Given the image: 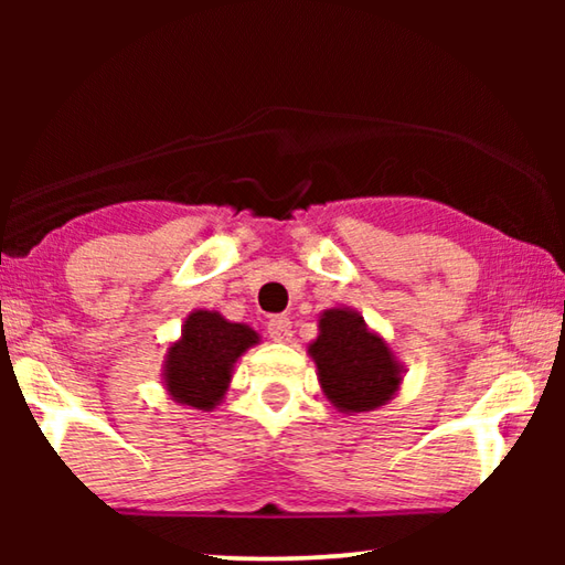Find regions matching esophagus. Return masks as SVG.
I'll return each mask as SVG.
<instances>
[{
	"label": "esophagus",
	"instance_id": "34e87169",
	"mask_svg": "<svg viewBox=\"0 0 565 565\" xmlns=\"http://www.w3.org/2000/svg\"><path fill=\"white\" fill-rule=\"evenodd\" d=\"M291 321L286 319V317H274L271 321H269V337H271V341H276V343H286V341H291Z\"/></svg>",
	"mask_w": 565,
	"mask_h": 565
}]
</instances>
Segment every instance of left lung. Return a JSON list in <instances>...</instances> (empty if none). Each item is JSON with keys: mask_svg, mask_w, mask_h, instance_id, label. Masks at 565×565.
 <instances>
[{"mask_svg": "<svg viewBox=\"0 0 565 565\" xmlns=\"http://www.w3.org/2000/svg\"><path fill=\"white\" fill-rule=\"evenodd\" d=\"M323 396L341 414L386 406L404 384V363L356 309L331 306L319 313V337L309 347Z\"/></svg>", "mask_w": 565, "mask_h": 565, "instance_id": "obj_1", "label": "left lung"}]
</instances>
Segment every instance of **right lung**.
<instances>
[{
  "instance_id": "right-lung-1",
  "label": "right lung",
  "mask_w": 565,
  "mask_h": 565,
  "mask_svg": "<svg viewBox=\"0 0 565 565\" xmlns=\"http://www.w3.org/2000/svg\"><path fill=\"white\" fill-rule=\"evenodd\" d=\"M259 341V333L246 323L194 309L181 323V337L167 347L161 384L177 404L214 411L232 384L236 361Z\"/></svg>"
}]
</instances>
